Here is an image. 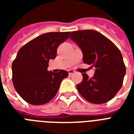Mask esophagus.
Here are the masks:
<instances>
[{
    "instance_id": "34e87169",
    "label": "esophagus",
    "mask_w": 134,
    "mask_h": 134,
    "mask_svg": "<svg viewBox=\"0 0 134 134\" xmlns=\"http://www.w3.org/2000/svg\"><path fill=\"white\" fill-rule=\"evenodd\" d=\"M68 73H69V74H73L74 73H75V71L74 70H72V69H69L68 70Z\"/></svg>"
}]
</instances>
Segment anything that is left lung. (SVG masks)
Masks as SVG:
<instances>
[{
  "instance_id": "left-lung-1",
  "label": "left lung",
  "mask_w": 134,
  "mask_h": 134,
  "mask_svg": "<svg viewBox=\"0 0 134 134\" xmlns=\"http://www.w3.org/2000/svg\"><path fill=\"white\" fill-rule=\"evenodd\" d=\"M69 38L81 49L83 63L95 69L92 78L87 74H82L83 81L76 86L81 95L95 104H104L112 99L122 86L126 73L118 48L95 30L73 31Z\"/></svg>"
}]
</instances>
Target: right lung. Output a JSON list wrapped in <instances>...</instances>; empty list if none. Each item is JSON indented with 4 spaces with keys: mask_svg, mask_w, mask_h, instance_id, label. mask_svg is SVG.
Listing matches in <instances>:
<instances>
[{
    "mask_svg": "<svg viewBox=\"0 0 134 134\" xmlns=\"http://www.w3.org/2000/svg\"><path fill=\"white\" fill-rule=\"evenodd\" d=\"M70 32H51L41 35L23 46L12 65L14 87L28 104L42 105L54 97L67 71H48V62L56 57L59 45Z\"/></svg>",
    "mask_w": 134,
    "mask_h": 134,
    "instance_id": "right-lung-1",
    "label": "right lung"
}]
</instances>
